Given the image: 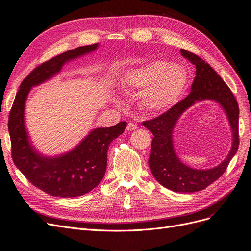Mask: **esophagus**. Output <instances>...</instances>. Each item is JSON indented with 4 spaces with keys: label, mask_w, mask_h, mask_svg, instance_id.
<instances>
[{
    "label": "esophagus",
    "mask_w": 251,
    "mask_h": 251,
    "mask_svg": "<svg viewBox=\"0 0 251 251\" xmlns=\"http://www.w3.org/2000/svg\"><path fill=\"white\" fill-rule=\"evenodd\" d=\"M137 127H138V126L136 124H132V123H128L126 126L127 131H134V129H136Z\"/></svg>",
    "instance_id": "obj_1"
}]
</instances>
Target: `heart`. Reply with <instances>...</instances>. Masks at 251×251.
I'll return each mask as SVG.
<instances>
[{
  "mask_svg": "<svg viewBox=\"0 0 251 251\" xmlns=\"http://www.w3.org/2000/svg\"><path fill=\"white\" fill-rule=\"evenodd\" d=\"M188 75L176 63L155 61L141 68L128 72L123 79L126 87L140 89V101L145 110L152 113L169 109L184 92Z\"/></svg>",
  "mask_w": 251,
  "mask_h": 251,
  "instance_id": "obj_1",
  "label": "heart"
}]
</instances>
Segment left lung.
Returning a JSON list of instances; mask_svg holds the SVG:
<instances>
[{
	"label": "left lung",
	"instance_id": "8db88e82",
	"mask_svg": "<svg viewBox=\"0 0 251 251\" xmlns=\"http://www.w3.org/2000/svg\"><path fill=\"white\" fill-rule=\"evenodd\" d=\"M180 54L196 68L191 92L165 113L144 122L143 126L153 135L149 165L154 178L171 191L192 193L205 189L218 179L236 154L239 146V107L228 86L210 64L186 50H180ZM203 100L217 102L225 110L231 126L233 142L227 158L219 166L209 170H196L178 158L174 149L173 131L180 116L196 102Z\"/></svg>",
	"mask_w": 251,
	"mask_h": 251
}]
</instances>
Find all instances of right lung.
<instances>
[{
  "mask_svg": "<svg viewBox=\"0 0 251 251\" xmlns=\"http://www.w3.org/2000/svg\"><path fill=\"white\" fill-rule=\"evenodd\" d=\"M98 49L99 43L75 48L37 66L22 82L10 111L8 129L15 166L31 184L51 196L76 197L96 188L105 176L110 143L125 132L126 123L93 128L71 151L47 155L31 141L25 122V101L33 87L53 79L66 63Z\"/></svg>",
  "mask_w": 251,
  "mask_h": 251,
  "instance_id": "obj_1",
  "label": "right lung"
}]
</instances>
